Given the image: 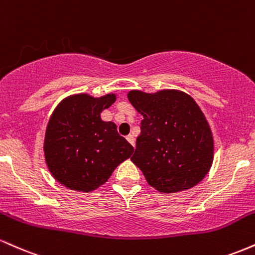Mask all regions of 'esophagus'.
I'll return each mask as SVG.
<instances>
[{"mask_svg":"<svg viewBox=\"0 0 255 255\" xmlns=\"http://www.w3.org/2000/svg\"><path fill=\"white\" fill-rule=\"evenodd\" d=\"M127 140H128V142H129V144L134 147V145H135L134 144V142H135L134 141V136L131 135V134H129V135H127Z\"/></svg>","mask_w":255,"mask_h":255,"instance_id":"34e87169","label":"esophagus"}]
</instances>
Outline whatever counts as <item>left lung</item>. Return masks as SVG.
Returning <instances> with one entry per match:
<instances>
[{"label":"left lung","instance_id":"obj_1","mask_svg":"<svg viewBox=\"0 0 255 255\" xmlns=\"http://www.w3.org/2000/svg\"><path fill=\"white\" fill-rule=\"evenodd\" d=\"M127 97L144 118L130 159L147 183L169 194L203 181L212 166L215 140L197 102L180 90H131Z\"/></svg>","mask_w":255,"mask_h":255}]
</instances>
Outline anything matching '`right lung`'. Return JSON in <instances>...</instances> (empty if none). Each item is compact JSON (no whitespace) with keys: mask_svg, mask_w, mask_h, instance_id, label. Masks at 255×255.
I'll return each mask as SVG.
<instances>
[{"mask_svg":"<svg viewBox=\"0 0 255 255\" xmlns=\"http://www.w3.org/2000/svg\"><path fill=\"white\" fill-rule=\"evenodd\" d=\"M115 101V93L102 97L77 93L62 99L52 111L43 151L58 183L77 192H93L131 156L133 146L118 133L116 125L101 118Z\"/></svg>","mask_w":255,"mask_h":255,"instance_id":"add662e5","label":"right lung"}]
</instances>
